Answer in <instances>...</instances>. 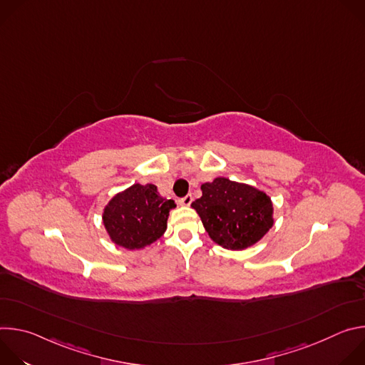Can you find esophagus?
I'll return each mask as SVG.
<instances>
[{
    "instance_id": "obj_1",
    "label": "esophagus",
    "mask_w": 365,
    "mask_h": 365,
    "mask_svg": "<svg viewBox=\"0 0 365 365\" xmlns=\"http://www.w3.org/2000/svg\"><path fill=\"white\" fill-rule=\"evenodd\" d=\"M192 200H193L192 195H186L185 197H182V199H180V203H182V205H185V206H189V205L192 203Z\"/></svg>"
}]
</instances>
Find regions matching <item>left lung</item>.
I'll return each instance as SVG.
<instances>
[{
    "instance_id": "left-lung-1",
    "label": "left lung",
    "mask_w": 365,
    "mask_h": 365,
    "mask_svg": "<svg viewBox=\"0 0 365 365\" xmlns=\"http://www.w3.org/2000/svg\"><path fill=\"white\" fill-rule=\"evenodd\" d=\"M192 202L205 231L222 248L240 251L252 247L274 225L272 197L251 185L215 178L200 186Z\"/></svg>"
}]
</instances>
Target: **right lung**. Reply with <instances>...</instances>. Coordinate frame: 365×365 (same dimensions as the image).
Instances as JSON below:
<instances>
[{"mask_svg": "<svg viewBox=\"0 0 365 365\" xmlns=\"http://www.w3.org/2000/svg\"><path fill=\"white\" fill-rule=\"evenodd\" d=\"M175 207L176 202L162 196L155 185L134 183L103 206L102 224L114 245L143 250L163 237Z\"/></svg>", "mask_w": 365, "mask_h": 365, "instance_id": "add662e5", "label": "right lung"}]
</instances>
